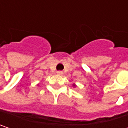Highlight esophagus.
I'll return each mask as SVG.
<instances>
[{"instance_id":"esophagus-1","label":"esophagus","mask_w":128,"mask_h":128,"mask_svg":"<svg viewBox=\"0 0 128 128\" xmlns=\"http://www.w3.org/2000/svg\"><path fill=\"white\" fill-rule=\"evenodd\" d=\"M57 73H58V75H63V73H64V72H63L62 71H58V72H57Z\"/></svg>"}]
</instances>
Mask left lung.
<instances>
[{
    "mask_svg": "<svg viewBox=\"0 0 128 128\" xmlns=\"http://www.w3.org/2000/svg\"><path fill=\"white\" fill-rule=\"evenodd\" d=\"M73 86H75V85H73Z\"/></svg>",
    "mask_w": 128,
    "mask_h": 128,
    "instance_id": "left-lung-1",
    "label": "left lung"
}]
</instances>
